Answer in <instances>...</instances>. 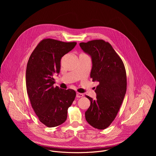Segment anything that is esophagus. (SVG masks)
<instances>
[{"label":"esophagus","instance_id":"34e87169","mask_svg":"<svg viewBox=\"0 0 156 156\" xmlns=\"http://www.w3.org/2000/svg\"><path fill=\"white\" fill-rule=\"evenodd\" d=\"M83 96H84L83 94L80 93H78V92L76 93V98H82V97H83Z\"/></svg>","mask_w":156,"mask_h":156}]
</instances>
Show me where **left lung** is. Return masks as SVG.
<instances>
[{
    "label": "left lung",
    "instance_id": "1",
    "mask_svg": "<svg viewBox=\"0 0 156 156\" xmlns=\"http://www.w3.org/2000/svg\"><path fill=\"white\" fill-rule=\"evenodd\" d=\"M82 50L90 55L93 67L90 76L99 84L96 99L86 96L91 105L85 112L87 122L95 128L104 129L115 120L126 91L124 63L111 44L102 39L80 43Z\"/></svg>",
    "mask_w": 156,
    "mask_h": 156
}]
</instances>
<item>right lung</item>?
Masks as SVG:
<instances>
[{
	"instance_id": "obj_1",
	"label": "right lung",
	"mask_w": 156,
	"mask_h": 156,
	"mask_svg": "<svg viewBox=\"0 0 156 156\" xmlns=\"http://www.w3.org/2000/svg\"><path fill=\"white\" fill-rule=\"evenodd\" d=\"M76 42L42 39L31 54L27 66L26 84L31 106L39 121L48 127L60 125L76 97L73 90L54 87V75L59 73L62 57Z\"/></svg>"
}]
</instances>
